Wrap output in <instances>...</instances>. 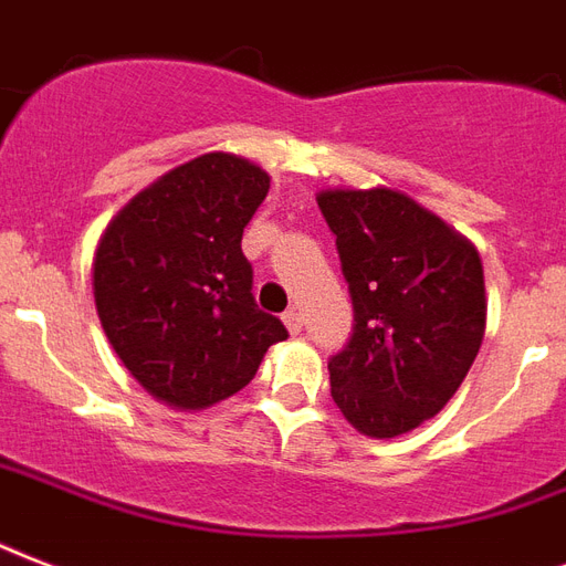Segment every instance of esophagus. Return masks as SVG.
Segmentation results:
<instances>
[{
    "mask_svg": "<svg viewBox=\"0 0 566 566\" xmlns=\"http://www.w3.org/2000/svg\"><path fill=\"white\" fill-rule=\"evenodd\" d=\"M283 324H286L292 336H297V333H301V327H304V315L297 313V310H289V313L283 315Z\"/></svg>",
    "mask_w": 566,
    "mask_h": 566,
    "instance_id": "34e87169",
    "label": "esophagus"
}]
</instances>
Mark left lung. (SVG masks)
Here are the masks:
<instances>
[{
  "label": "left lung",
  "instance_id": "8db88e82",
  "mask_svg": "<svg viewBox=\"0 0 566 566\" xmlns=\"http://www.w3.org/2000/svg\"><path fill=\"white\" fill-rule=\"evenodd\" d=\"M318 209L354 306L352 336L327 360L333 401L378 440L413 431L458 392L484 339L479 251L389 188H333Z\"/></svg>",
  "mask_w": 566,
  "mask_h": 566
}]
</instances>
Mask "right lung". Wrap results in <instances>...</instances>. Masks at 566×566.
I'll return each instance as SVG.
<instances>
[{
	"instance_id": "obj_1",
	"label": "right lung",
	"mask_w": 566,
	"mask_h": 566,
	"mask_svg": "<svg viewBox=\"0 0 566 566\" xmlns=\"http://www.w3.org/2000/svg\"><path fill=\"white\" fill-rule=\"evenodd\" d=\"M269 174L206 153L120 209L94 256V301L108 343L165 405L200 410L248 387L289 331L253 301L242 233Z\"/></svg>"
}]
</instances>
